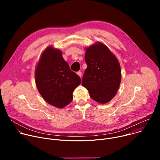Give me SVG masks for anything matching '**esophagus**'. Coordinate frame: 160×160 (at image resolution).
I'll return each mask as SVG.
<instances>
[{
	"instance_id": "1",
	"label": "esophagus",
	"mask_w": 160,
	"mask_h": 160,
	"mask_svg": "<svg viewBox=\"0 0 160 160\" xmlns=\"http://www.w3.org/2000/svg\"><path fill=\"white\" fill-rule=\"evenodd\" d=\"M77 73V75H78L80 78L82 77V72H78Z\"/></svg>"
}]
</instances>
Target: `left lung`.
<instances>
[{
	"instance_id": "1",
	"label": "left lung",
	"mask_w": 160,
	"mask_h": 160,
	"mask_svg": "<svg viewBox=\"0 0 160 160\" xmlns=\"http://www.w3.org/2000/svg\"><path fill=\"white\" fill-rule=\"evenodd\" d=\"M85 61L87 68L82 85L95 101L108 102L116 95L121 82L118 59L107 46L99 42L86 49Z\"/></svg>"
}]
</instances>
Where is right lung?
I'll return each instance as SVG.
<instances>
[{
  "label": "right lung",
  "instance_id": "right-lung-1",
  "mask_svg": "<svg viewBox=\"0 0 160 160\" xmlns=\"http://www.w3.org/2000/svg\"><path fill=\"white\" fill-rule=\"evenodd\" d=\"M35 82L45 101L62 108L73 100V92L81 79L70 69L61 51L49 47L42 53L36 68Z\"/></svg>",
  "mask_w": 160,
  "mask_h": 160
}]
</instances>
